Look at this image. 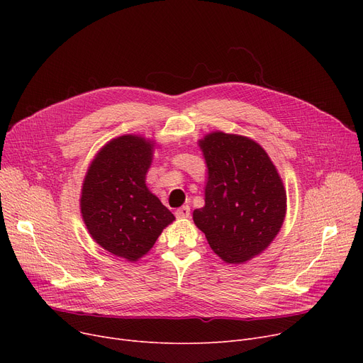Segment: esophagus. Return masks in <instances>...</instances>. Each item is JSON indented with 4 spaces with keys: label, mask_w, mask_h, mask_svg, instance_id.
<instances>
[{
    "label": "esophagus",
    "mask_w": 363,
    "mask_h": 363,
    "mask_svg": "<svg viewBox=\"0 0 363 363\" xmlns=\"http://www.w3.org/2000/svg\"><path fill=\"white\" fill-rule=\"evenodd\" d=\"M175 215H177V218H179V219L188 218V216H189V206H182V207H179L178 211L175 212Z\"/></svg>",
    "instance_id": "obj_1"
}]
</instances>
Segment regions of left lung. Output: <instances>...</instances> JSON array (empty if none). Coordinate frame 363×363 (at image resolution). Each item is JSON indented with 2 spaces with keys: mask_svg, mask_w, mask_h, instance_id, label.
I'll return each mask as SVG.
<instances>
[{
  "mask_svg": "<svg viewBox=\"0 0 363 363\" xmlns=\"http://www.w3.org/2000/svg\"><path fill=\"white\" fill-rule=\"evenodd\" d=\"M199 145L207 182L194 223L222 260L244 263L268 249L281 230L287 211L282 179L268 152L250 138L216 130Z\"/></svg>",
  "mask_w": 363,
  "mask_h": 363,
  "instance_id": "obj_1",
  "label": "left lung"
}]
</instances>
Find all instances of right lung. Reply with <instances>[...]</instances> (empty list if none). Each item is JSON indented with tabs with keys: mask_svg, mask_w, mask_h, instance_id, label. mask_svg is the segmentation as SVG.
<instances>
[{
	"mask_svg": "<svg viewBox=\"0 0 363 363\" xmlns=\"http://www.w3.org/2000/svg\"><path fill=\"white\" fill-rule=\"evenodd\" d=\"M155 141L122 135L91 162L82 184L81 213L92 240L108 253L137 262L175 220L145 185Z\"/></svg>",
	"mask_w": 363,
	"mask_h": 363,
	"instance_id": "1",
	"label": "right lung"
}]
</instances>
